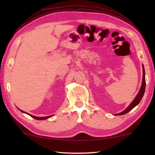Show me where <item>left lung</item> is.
I'll return each instance as SVG.
<instances>
[{
    "label": "left lung",
    "instance_id": "obj_1",
    "mask_svg": "<svg viewBox=\"0 0 155 155\" xmlns=\"http://www.w3.org/2000/svg\"><path fill=\"white\" fill-rule=\"evenodd\" d=\"M142 68H143V77H142V83H141L140 90L139 91L138 94H137V96H135V98L134 100L132 101L128 107L125 110H124L122 112L119 113V114H115V115H122L127 114L128 112H129L130 110H132L135 106H137V104L140 103V102L141 101V100L142 99L144 92H145V89H146V79H145V70H144V67L143 65H142Z\"/></svg>",
    "mask_w": 155,
    "mask_h": 155
}]
</instances>
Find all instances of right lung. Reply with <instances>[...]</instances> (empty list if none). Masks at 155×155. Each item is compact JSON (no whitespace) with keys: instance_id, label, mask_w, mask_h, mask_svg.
Listing matches in <instances>:
<instances>
[{"instance_id":"add662e5","label":"right lung","mask_w":155,"mask_h":155,"mask_svg":"<svg viewBox=\"0 0 155 155\" xmlns=\"http://www.w3.org/2000/svg\"><path fill=\"white\" fill-rule=\"evenodd\" d=\"M19 110H20V111L21 112L25 113V114H28V115H30L31 117H33L34 119H35V120H44L48 119V118H49V117H51L52 116H53V115H49V116H46V117H37V116H35V115H31V114H28V113H27V112L23 111H22V110H20V109H19Z\"/></svg>"}]
</instances>
